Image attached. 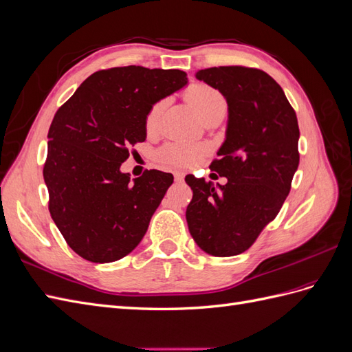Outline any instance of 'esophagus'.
<instances>
[{
    "mask_svg": "<svg viewBox=\"0 0 352 352\" xmlns=\"http://www.w3.org/2000/svg\"><path fill=\"white\" fill-rule=\"evenodd\" d=\"M184 177H185V175L182 173V172H175V180L176 182H184Z\"/></svg>",
    "mask_w": 352,
    "mask_h": 352,
    "instance_id": "1",
    "label": "esophagus"
}]
</instances>
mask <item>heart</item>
I'll use <instances>...</instances> for the list:
<instances>
[{"label": "heart", "mask_w": 352, "mask_h": 352, "mask_svg": "<svg viewBox=\"0 0 352 352\" xmlns=\"http://www.w3.org/2000/svg\"><path fill=\"white\" fill-rule=\"evenodd\" d=\"M186 95L189 101L194 104V107L202 117H207L208 114L219 109H226V101L223 98V95L214 88L208 87V85L197 83L188 89ZM166 104V100H160L155 104H153L151 109L148 110L145 117V126L148 131L155 129ZM204 153L206 146L190 142H175L166 145L163 150L158 153V158L168 166L189 167L195 164L198 160L204 155Z\"/></svg>", "instance_id": "obj_1"}]
</instances>
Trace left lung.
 Wrapping results in <instances>:
<instances>
[{"instance_id":"1","label":"left lung","mask_w":352,"mask_h":352,"mask_svg":"<svg viewBox=\"0 0 352 352\" xmlns=\"http://www.w3.org/2000/svg\"><path fill=\"white\" fill-rule=\"evenodd\" d=\"M195 78L228 102L225 142L210 166L228 184L188 175L194 195L186 221L202 251L230 257L247 251L280 211L300 163V129L283 89L263 70L220 66Z\"/></svg>"}]
</instances>
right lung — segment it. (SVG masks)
Returning <instances> with one entry per match:
<instances>
[{
	"mask_svg": "<svg viewBox=\"0 0 352 352\" xmlns=\"http://www.w3.org/2000/svg\"><path fill=\"white\" fill-rule=\"evenodd\" d=\"M186 85L177 69L113 67L91 74L57 110L44 180L51 217L82 258L117 261L142 241L173 175L146 170L132 180L120 167L127 148L146 140L151 105Z\"/></svg>",
	"mask_w": 352,
	"mask_h": 352,
	"instance_id": "add662e5",
	"label": "right lung"
}]
</instances>
